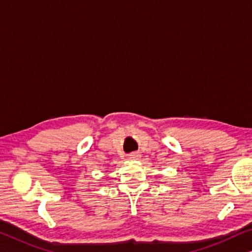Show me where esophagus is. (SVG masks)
Masks as SVG:
<instances>
[{"instance_id": "esophagus-1", "label": "esophagus", "mask_w": 252, "mask_h": 252, "mask_svg": "<svg viewBox=\"0 0 252 252\" xmlns=\"http://www.w3.org/2000/svg\"><path fill=\"white\" fill-rule=\"evenodd\" d=\"M139 158H141V156H139L138 153H133V154H130L128 158L130 161H136V160H139Z\"/></svg>"}]
</instances>
